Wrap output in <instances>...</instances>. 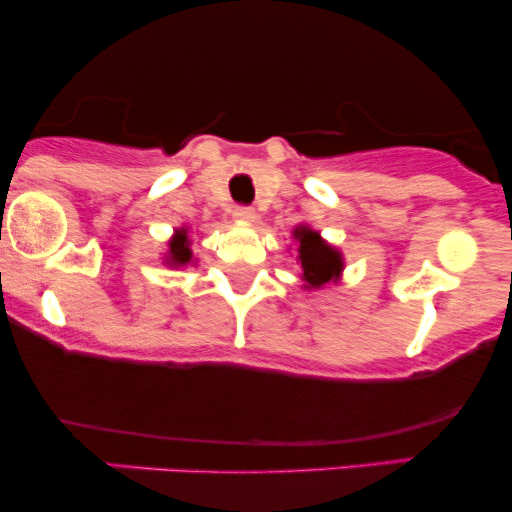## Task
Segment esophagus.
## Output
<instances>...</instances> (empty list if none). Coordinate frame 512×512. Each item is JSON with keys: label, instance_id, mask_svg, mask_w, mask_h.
Masks as SVG:
<instances>
[{"label": "esophagus", "instance_id": "obj_1", "mask_svg": "<svg viewBox=\"0 0 512 512\" xmlns=\"http://www.w3.org/2000/svg\"><path fill=\"white\" fill-rule=\"evenodd\" d=\"M233 216H236V221H255V209H252V207H236V209H233Z\"/></svg>", "mask_w": 512, "mask_h": 512}]
</instances>
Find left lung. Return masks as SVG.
Wrapping results in <instances>:
<instances>
[{
  "label": "left lung",
  "instance_id": "1",
  "mask_svg": "<svg viewBox=\"0 0 512 512\" xmlns=\"http://www.w3.org/2000/svg\"><path fill=\"white\" fill-rule=\"evenodd\" d=\"M293 238L298 240V260H301L303 267L305 289H320V286L337 281L342 276V252L325 243L320 233L308 226H298L293 231Z\"/></svg>",
  "mask_w": 512,
  "mask_h": 512
}]
</instances>
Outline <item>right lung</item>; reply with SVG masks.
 <instances>
[{
	"label": "right lung",
	"instance_id": "obj_1",
	"mask_svg": "<svg viewBox=\"0 0 512 512\" xmlns=\"http://www.w3.org/2000/svg\"><path fill=\"white\" fill-rule=\"evenodd\" d=\"M192 262V250H190V236H187V228H178L175 236L168 243V255L166 264L168 267H187Z\"/></svg>",
	"mask_w": 512,
	"mask_h": 512
}]
</instances>
